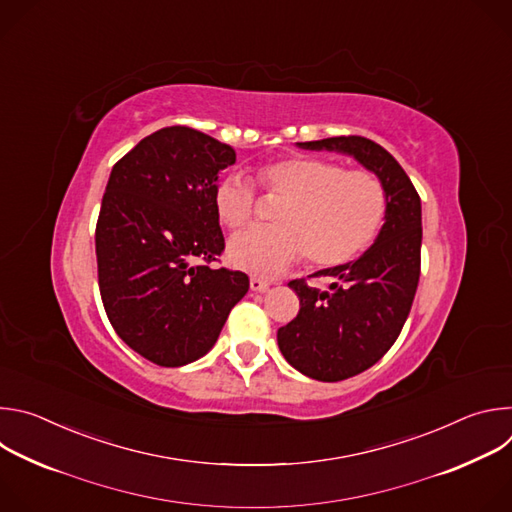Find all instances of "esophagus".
<instances>
[{"mask_svg": "<svg viewBox=\"0 0 512 512\" xmlns=\"http://www.w3.org/2000/svg\"><path fill=\"white\" fill-rule=\"evenodd\" d=\"M249 285H251V291H257V294H265L271 283L265 281V279H259V277H251Z\"/></svg>", "mask_w": 512, "mask_h": 512, "instance_id": "34e87169", "label": "esophagus"}]
</instances>
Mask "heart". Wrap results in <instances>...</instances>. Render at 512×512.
Returning <instances> with one entry per match:
<instances>
[{"instance_id": "heart-1", "label": "heart", "mask_w": 512, "mask_h": 512, "mask_svg": "<svg viewBox=\"0 0 512 512\" xmlns=\"http://www.w3.org/2000/svg\"><path fill=\"white\" fill-rule=\"evenodd\" d=\"M257 178L287 202L275 216L277 227H253L229 241V263L255 277H277L304 255L316 267L344 265L377 239L385 223V188L367 170L287 156L259 166ZM212 204L218 221L237 231L253 218L255 192L243 176L229 174L216 184Z\"/></svg>"}]
</instances>
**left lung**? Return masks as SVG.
<instances>
[{"label":"left lung","mask_w":512,"mask_h":512,"mask_svg":"<svg viewBox=\"0 0 512 512\" xmlns=\"http://www.w3.org/2000/svg\"><path fill=\"white\" fill-rule=\"evenodd\" d=\"M298 145L354 158L379 178L387 196L375 243L356 261L314 273L330 279L328 289L306 279L287 283L300 298V312L277 330L279 350L302 375L334 383L371 369L409 316L421 265V200L399 162L367 137L340 135Z\"/></svg>","instance_id":"8db88e82"}]
</instances>
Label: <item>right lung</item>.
<instances>
[{
	"mask_svg": "<svg viewBox=\"0 0 512 512\" xmlns=\"http://www.w3.org/2000/svg\"><path fill=\"white\" fill-rule=\"evenodd\" d=\"M227 143L184 127L143 137L111 170L97 221L99 289L119 338L160 367L204 356L249 277L212 269L225 249L212 194Z\"/></svg>",
	"mask_w": 512,
	"mask_h": 512,
	"instance_id": "add662e5",
	"label": "right lung"
}]
</instances>
